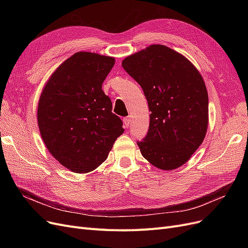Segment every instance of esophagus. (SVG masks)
Wrapping results in <instances>:
<instances>
[{
    "label": "esophagus",
    "instance_id": "esophagus-1",
    "mask_svg": "<svg viewBox=\"0 0 248 248\" xmlns=\"http://www.w3.org/2000/svg\"><path fill=\"white\" fill-rule=\"evenodd\" d=\"M124 126H126V127H128V125L131 124V116H125V117H124Z\"/></svg>",
    "mask_w": 248,
    "mask_h": 248
}]
</instances>
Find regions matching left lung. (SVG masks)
I'll return each mask as SVG.
<instances>
[{"mask_svg": "<svg viewBox=\"0 0 248 248\" xmlns=\"http://www.w3.org/2000/svg\"><path fill=\"white\" fill-rule=\"evenodd\" d=\"M122 66L142 88L151 111L148 133L137 141L142 157L162 170L185 164L208 126L202 76L187 58L164 45L126 57Z\"/></svg>", "mask_w": 248, "mask_h": 248, "instance_id": "1", "label": "left lung"}]
</instances>
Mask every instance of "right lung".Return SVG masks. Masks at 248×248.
Instances as JSON below:
<instances>
[{
  "label": "right lung",
  "mask_w": 248,
  "mask_h": 248,
  "mask_svg": "<svg viewBox=\"0 0 248 248\" xmlns=\"http://www.w3.org/2000/svg\"><path fill=\"white\" fill-rule=\"evenodd\" d=\"M114 58L77 52L45 85L38 106V125L51 155L74 173L93 171L108 158L123 133L110 98L101 89Z\"/></svg>",
  "instance_id": "add662e5"
}]
</instances>
